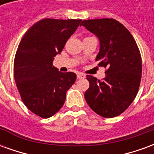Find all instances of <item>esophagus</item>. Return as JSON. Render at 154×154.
Returning a JSON list of instances; mask_svg holds the SVG:
<instances>
[{"mask_svg":"<svg viewBox=\"0 0 154 154\" xmlns=\"http://www.w3.org/2000/svg\"><path fill=\"white\" fill-rule=\"evenodd\" d=\"M77 79H82V78H85L86 77V75L83 73H81V72H78L77 75Z\"/></svg>","mask_w":154,"mask_h":154,"instance_id":"1","label":"esophagus"}]
</instances>
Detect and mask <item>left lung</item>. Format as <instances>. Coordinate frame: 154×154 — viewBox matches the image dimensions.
Segmentation results:
<instances>
[{
	"label": "left lung",
	"mask_w": 154,
	"mask_h": 154,
	"mask_svg": "<svg viewBox=\"0 0 154 154\" xmlns=\"http://www.w3.org/2000/svg\"><path fill=\"white\" fill-rule=\"evenodd\" d=\"M87 30L100 41L96 57L99 66L106 67L102 81L87 75L90 83L84 97L91 109L105 118L119 116L134 100L142 74V60L130 32L114 19L83 20Z\"/></svg>",
	"instance_id": "obj_1"
}]
</instances>
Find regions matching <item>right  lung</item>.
<instances>
[{
  "label": "right lung",
  "mask_w": 154,
  "mask_h": 154,
  "mask_svg": "<svg viewBox=\"0 0 154 154\" xmlns=\"http://www.w3.org/2000/svg\"><path fill=\"white\" fill-rule=\"evenodd\" d=\"M81 22L41 20L29 29L19 44L14 61L15 83L24 104L36 116L46 119L57 113L76 81V74L61 72L53 61Z\"/></svg>",
  "instance_id": "obj_1"
}]
</instances>
